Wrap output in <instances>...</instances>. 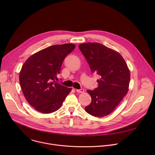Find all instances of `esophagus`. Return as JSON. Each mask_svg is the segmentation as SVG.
<instances>
[{
  "label": "esophagus",
  "instance_id": "1",
  "mask_svg": "<svg viewBox=\"0 0 155 155\" xmlns=\"http://www.w3.org/2000/svg\"><path fill=\"white\" fill-rule=\"evenodd\" d=\"M76 91L77 93H84V90L81 88V89H80V90H76Z\"/></svg>",
  "mask_w": 155,
  "mask_h": 155
}]
</instances>
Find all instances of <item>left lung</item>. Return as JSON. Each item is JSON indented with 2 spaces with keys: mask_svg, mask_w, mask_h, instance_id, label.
I'll use <instances>...</instances> for the list:
<instances>
[{
  "mask_svg": "<svg viewBox=\"0 0 155 155\" xmlns=\"http://www.w3.org/2000/svg\"><path fill=\"white\" fill-rule=\"evenodd\" d=\"M90 65L91 72L99 77L98 86L87 90L91 103L86 112L96 117L112 113L126 95L130 81V72L121 56L116 51L99 43H86L78 46Z\"/></svg>",
  "mask_w": 155,
  "mask_h": 155,
  "instance_id": "1",
  "label": "left lung"
}]
</instances>
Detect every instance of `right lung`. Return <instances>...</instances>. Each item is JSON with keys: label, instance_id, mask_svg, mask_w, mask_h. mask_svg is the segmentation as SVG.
Masks as SVG:
<instances>
[{"label": "right lung", "instance_id": "obj_1", "mask_svg": "<svg viewBox=\"0 0 155 155\" xmlns=\"http://www.w3.org/2000/svg\"><path fill=\"white\" fill-rule=\"evenodd\" d=\"M75 48L72 43L56 45L30 56L19 73V83L26 101L37 111L50 114L58 110L72 88L57 82L65 58Z\"/></svg>", "mask_w": 155, "mask_h": 155}]
</instances>
